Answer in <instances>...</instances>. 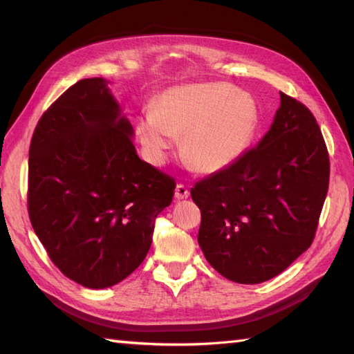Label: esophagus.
<instances>
[{
	"mask_svg": "<svg viewBox=\"0 0 354 354\" xmlns=\"http://www.w3.org/2000/svg\"><path fill=\"white\" fill-rule=\"evenodd\" d=\"M189 196H190L189 189H187L184 184H178L175 189V198L176 199H187Z\"/></svg>",
	"mask_w": 354,
	"mask_h": 354,
	"instance_id": "obj_1",
	"label": "esophagus"
}]
</instances>
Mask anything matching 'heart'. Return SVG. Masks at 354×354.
Instances as JSON below:
<instances>
[{
	"label": "heart",
	"mask_w": 354,
	"mask_h": 354,
	"mask_svg": "<svg viewBox=\"0 0 354 354\" xmlns=\"http://www.w3.org/2000/svg\"><path fill=\"white\" fill-rule=\"evenodd\" d=\"M255 108L248 97L222 84L175 88L164 93L155 111L137 120V133L155 162H162L176 137L194 169L212 173L236 162L250 145Z\"/></svg>",
	"instance_id": "1"
}]
</instances>
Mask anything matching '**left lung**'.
I'll return each instance as SVG.
<instances>
[{
  "instance_id": "left-lung-1",
  "label": "left lung",
  "mask_w": 354,
  "mask_h": 354,
  "mask_svg": "<svg viewBox=\"0 0 354 354\" xmlns=\"http://www.w3.org/2000/svg\"><path fill=\"white\" fill-rule=\"evenodd\" d=\"M280 99L259 145L190 192L202 252L236 283L270 280L310 248L327 196L330 160L317 118L293 97Z\"/></svg>"
}]
</instances>
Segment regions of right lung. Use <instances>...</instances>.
Instances as JSON below:
<instances>
[{
    "label": "right lung",
    "instance_id": "add662e5",
    "mask_svg": "<svg viewBox=\"0 0 354 354\" xmlns=\"http://www.w3.org/2000/svg\"><path fill=\"white\" fill-rule=\"evenodd\" d=\"M132 132L106 82L93 77L51 103L30 142V222L56 268L89 289L141 265L175 194V178L140 160Z\"/></svg>",
    "mask_w": 354,
    "mask_h": 354
}]
</instances>
